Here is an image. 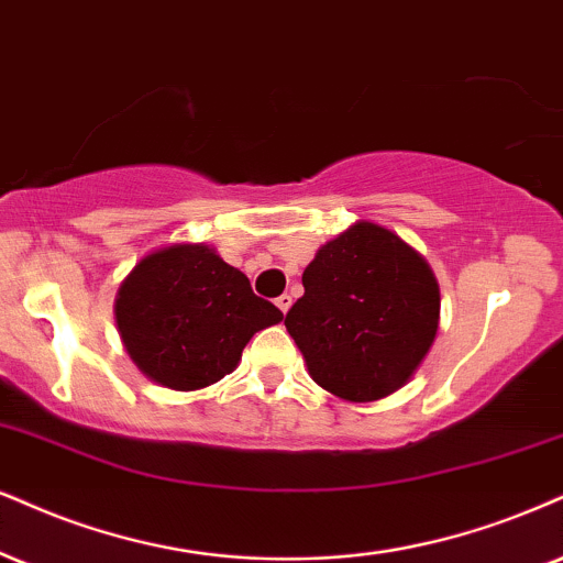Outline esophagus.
<instances>
[{"label":"esophagus","mask_w":563,"mask_h":563,"mask_svg":"<svg viewBox=\"0 0 563 563\" xmlns=\"http://www.w3.org/2000/svg\"><path fill=\"white\" fill-rule=\"evenodd\" d=\"M276 305H279L282 313H287V310L292 308V295H282V297H276Z\"/></svg>","instance_id":"obj_1"}]
</instances>
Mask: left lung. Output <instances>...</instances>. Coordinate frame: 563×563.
<instances>
[{
	"label": "left lung",
	"mask_w": 563,
	"mask_h": 563,
	"mask_svg": "<svg viewBox=\"0 0 563 563\" xmlns=\"http://www.w3.org/2000/svg\"><path fill=\"white\" fill-rule=\"evenodd\" d=\"M284 325L313 380L376 401L418 371L439 331L441 292L426 258L388 229L357 221L318 250Z\"/></svg>",
	"instance_id": "1"
}]
</instances>
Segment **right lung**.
<instances>
[{
  "label": "right lung",
  "mask_w": 563,
  "mask_h": 563,
  "mask_svg": "<svg viewBox=\"0 0 563 563\" xmlns=\"http://www.w3.org/2000/svg\"><path fill=\"white\" fill-rule=\"evenodd\" d=\"M122 344L151 380L175 391L217 384L238 367L255 331L282 310L203 242H179L130 271L114 300Z\"/></svg>",
  "instance_id": "obj_1"
}]
</instances>
